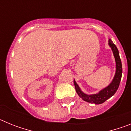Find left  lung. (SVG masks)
<instances>
[{"mask_svg": "<svg viewBox=\"0 0 131 131\" xmlns=\"http://www.w3.org/2000/svg\"><path fill=\"white\" fill-rule=\"evenodd\" d=\"M108 45L112 49L115 61V73L114 77L111 83L107 86L100 90L98 93L92 94H87L83 92L77 82L75 81V80L74 79L73 83L75 87L76 92L80 98H81L84 101L94 104H102L107 99L111 98L112 96L114 95V94L116 92L118 87L119 86L123 71L122 63L119 57V53L117 47L113 44L110 39H109L108 40Z\"/></svg>", "mask_w": 131, "mask_h": 131, "instance_id": "1", "label": "left lung"}]
</instances>
